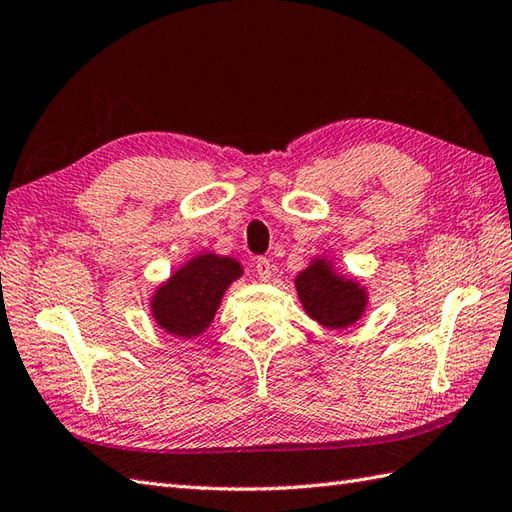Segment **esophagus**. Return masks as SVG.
I'll list each match as a JSON object with an SVG mask.
<instances>
[{
	"mask_svg": "<svg viewBox=\"0 0 512 512\" xmlns=\"http://www.w3.org/2000/svg\"><path fill=\"white\" fill-rule=\"evenodd\" d=\"M255 270H257V275H259L261 281H270L272 270H275V268H272V261H270V259L259 257L257 264H255Z\"/></svg>",
	"mask_w": 512,
	"mask_h": 512,
	"instance_id": "1",
	"label": "esophagus"
}]
</instances>
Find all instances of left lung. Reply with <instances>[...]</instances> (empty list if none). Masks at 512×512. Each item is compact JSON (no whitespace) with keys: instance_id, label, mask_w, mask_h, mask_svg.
I'll return each instance as SVG.
<instances>
[{"instance_id":"left-lung-1","label":"left lung","mask_w":512,"mask_h":512,"mask_svg":"<svg viewBox=\"0 0 512 512\" xmlns=\"http://www.w3.org/2000/svg\"><path fill=\"white\" fill-rule=\"evenodd\" d=\"M303 310L327 329H344L358 320L366 307V290L358 281L340 277L329 261L314 259L296 277Z\"/></svg>"}]
</instances>
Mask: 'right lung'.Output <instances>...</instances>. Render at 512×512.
I'll list each match as a JSON object with an SVG mask.
<instances>
[{"instance_id": "1", "label": "right lung", "mask_w": 512, "mask_h": 512, "mask_svg": "<svg viewBox=\"0 0 512 512\" xmlns=\"http://www.w3.org/2000/svg\"><path fill=\"white\" fill-rule=\"evenodd\" d=\"M242 277L240 261L213 253L198 255L159 285L150 307L161 329L178 338L202 334L216 316L222 294Z\"/></svg>"}]
</instances>
